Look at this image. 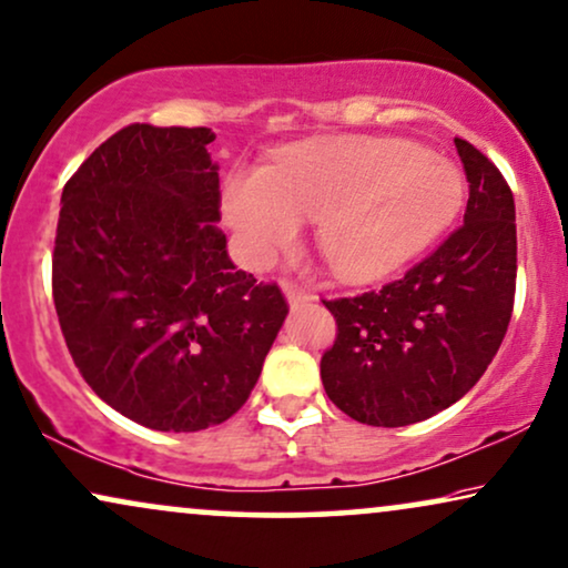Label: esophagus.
<instances>
[{"mask_svg": "<svg viewBox=\"0 0 568 568\" xmlns=\"http://www.w3.org/2000/svg\"><path fill=\"white\" fill-rule=\"evenodd\" d=\"M282 292H284V297H286V302H290L292 307H297V305H302V302H311L313 300L311 292L302 290V286L292 284V282H284L282 284Z\"/></svg>", "mask_w": 568, "mask_h": 568, "instance_id": "obj_1", "label": "esophagus"}]
</instances>
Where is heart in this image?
Returning a JSON list of instances; mask_svg holds the SVG:
<instances>
[{
    "label": "heart",
    "instance_id": "heart-1",
    "mask_svg": "<svg viewBox=\"0 0 568 568\" xmlns=\"http://www.w3.org/2000/svg\"><path fill=\"white\" fill-rule=\"evenodd\" d=\"M462 174L430 149L396 138H328L284 151L268 169L226 176L224 216L253 266L318 221V245L347 282H375L407 266L456 216Z\"/></svg>",
    "mask_w": 568,
    "mask_h": 568
}]
</instances>
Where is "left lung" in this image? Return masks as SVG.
<instances>
[{
	"instance_id": "left-lung-1",
	"label": "left lung",
	"mask_w": 568,
	"mask_h": 568,
	"mask_svg": "<svg viewBox=\"0 0 568 568\" xmlns=\"http://www.w3.org/2000/svg\"><path fill=\"white\" fill-rule=\"evenodd\" d=\"M454 145L469 182L464 226L399 282L326 302L338 334L321 359L323 388L363 425L402 428L448 409L488 371L509 328L514 195L473 143Z\"/></svg>"
}]
</instances>
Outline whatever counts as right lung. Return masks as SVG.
I'll use <instances>...</instances> for the list:
<instances>
[{
	"label": "right lung",
	"mask_w": 568,
	"mask_h": 568,
	"mask_svg": "<svg viewBox=\"0 0 568 568\" xmlns=\"http://www.w3.org/2000/svg\"><path fill=\"white\" fill-rule=\"evenodd\" d=\"M213 138L130 124L62 190L51 286L64 342L88 386L151 430L230 419L290 313L226 253Z\"/></svg>",
	"instance_id": "add662e5"
}]
</instances>
